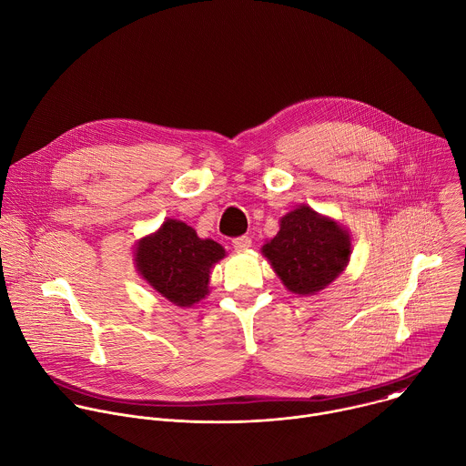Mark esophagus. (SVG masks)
<instances>
[{
	"instance_id": "esophagus-1",
	"label": "esophagus",
	"mask_w": 466,
	"mask_h": 466,
	"mask_svg": "<svg viewBox=\"0 0 466 466\" xmlns=\"http://www.w3.org/2000/svg\"><path fill=\"white\" fill-rule=\"evenodd\" d=\"M232 247L238 250V252H243V250H248L252 247V239L248 236H239L232 241Z\"/></svg>"
}]
</instances>
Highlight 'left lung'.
<instances>
[{
	"mask_svg": "<svg viewBox=\"0 0 466 466\" xmlns=\"http://www.w3.org/2000/svg\"><path fill=\"white\" fill-rule=\"evenodd\" d=\"M263 258L292 294L328 289L350 265L353 234L331 216L298 205L279 219V230L261 247Z\"/></svg>",
	"mask_w": 466,
	"mask_h": 466,
	"instance_id": "1",
	"label": "left lung"
}]
</instances>
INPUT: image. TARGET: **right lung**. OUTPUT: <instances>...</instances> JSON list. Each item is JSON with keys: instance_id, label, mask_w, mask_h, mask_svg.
I'll return each instance as SVG.
<instances>
[{"instance_id": "obj_1", "label": "right lung", "mask_w": 466, "mask_h": 466, "mask_svg": "<svg viewBox=\"0 0 466 466\" xmlns=\"http://www.w3.org/2000/svg\"><path fill=\"white\" fill-rule=\"evenodd\" d=\"M225 256L218 241L199 238L190 225L172 218L133 247L138 276L177 307H194L210 294L212 268Z\"/></svg>"}]
</instances>
